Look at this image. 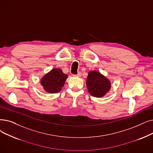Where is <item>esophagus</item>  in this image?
Here are the masks:
<instances>
[{
  "label": "esophagus",
  "mask_w": 153,
  "mask_h": 153,
  "mask_svg": "<svg viewBox=\"0 0 153 153\" xmlns=\"http://www.w3.org/2000/svg\"><path fill=\"white\" fill-rule=\"evenodd\" d=\"M74 76L81 77V72H79L77 73V74H76V75H74Z\"/></svg>",
  "instance_id": "esophagus-1"
}]
</instances>
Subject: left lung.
Masks as SVG:
<instances>
[{"mask_svg":"<svg viewBox=\"0 0 153 153\" xmlns=\"http://www.w3.org/2000/svg\"><path fill=\"white\" fill-rule=\"evenodd\" d=\"M86 85L90 94L96 97H103L111 88V83L109 79L96 71L88 73Z\"/></svg>","mask_w":153,"mask_h":153,"instance_id":"left-lung-1","label":"left lung"}]
</instances>
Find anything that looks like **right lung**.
<instances>
[{"instance_id":"add662e5","label":"right lung","mask_w":153,"mask_h":153,"mask_svg":"<svg viewBox=\"0 0 153 153\" xmlns=\"http://www.w3.org/2000/svg\"><path fill=\"white\" fill-rule=\"evenodd\" d=\"M68 77L61 69L54 68L42 77L41 84L47 92L57 93L62 89Z\"/></svg>"}]
</instances>
